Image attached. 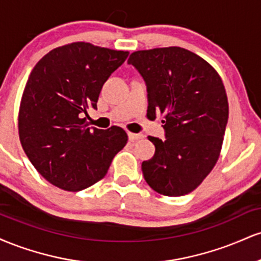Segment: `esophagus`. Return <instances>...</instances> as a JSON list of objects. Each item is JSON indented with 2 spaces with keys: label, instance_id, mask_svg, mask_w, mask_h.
I'll return each instance as SVG.
<instances>
[{
  "label": "esophagus",
  "instance_id": "esophagus-1",
  "mask_svg": "<svg viewBox=\"0 0 261 261\" xmlns=\"http://www.w3.org/2000/svg\"><path fill=\"white\" fill-rule=\"evenodd\" d=\"M127 137H128V140H130V141H136V140H141V139H143V135H141V134H133V133H128V134H127Z\"/></svg>",
  "mask_w": 261,
  "mask_h": 261
}]
</instances>
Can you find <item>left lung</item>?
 I'll list each match as a JSON object with an SVG mask.
<instances>
[{"mask_svg": "<svg viewBox=\"0 0 261 261\" xmlns=\"http://www.w3.org/2000/svg\"><path fill=\"white\" fill-rule=\"evenodd\" d=\"M147 88V116L163 114L166 139L148 136L154 155L142 162L145 180L166 196L201 184L220 157L228 121L222 80L208 62L178 46L135 51L127 60Z\"/></svg>", "mask_w": 261, "mask_h": 261, "instance_id": "left-lung-1", "label": "left lung"}]
</instances>
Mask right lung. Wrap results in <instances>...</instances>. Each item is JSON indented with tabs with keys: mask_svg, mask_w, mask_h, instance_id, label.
Instances as JSON below:
<instances>
[{
	"mask_svg": "<svg viewBox=\"0 0 261 261\" xmlns=\"http://www.w3.org/2000/svg\"><path fill=\"white\" fill-rule=\"evenodd\" d=\"M127 56L72 43L51 50L33 68L20 100L19 139L35 169L55 187L81 191L95 184L126 145L121 127H89L83 116L97 109L101 87Z\"/></svg>",
	"mask_w": 261,
	"mask_h": 261,
	"instance_id": "obj_1",
	"label": "right lung"
}]
</instances>
